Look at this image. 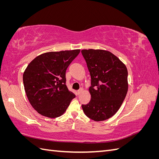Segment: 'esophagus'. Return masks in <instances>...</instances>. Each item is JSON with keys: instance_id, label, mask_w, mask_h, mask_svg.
<instances>
[{"instance_id": "1", "label": "esophagus", "mask_w": 159, "mask_h": 159, "mask_svg": "<svg viewBox=\"0 0 159 159\" xmlns=\"http://www.w3.org/2000/svg\"><path fill=\"white\" fill-rule=\"evenodd\" d=\"M83 90H84V89H83V88H80L79 90H78V95L81 94V93H82Z\"/></svg>"}]
</instances>
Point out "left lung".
I'll list each match as a JSON object with an SVG mask.
<instances>
[{
    "label": "left lung",
    "instance_id": "1",
    "mask_svg": "<svg viewBox=\"0 0 159 159\" xmlns=\"http://www.w3.org/2000/svg\"><path fill=\"white\" fill-rule=\"evenodd\" d=\"M81 54L91 76L88 104L81 105L87 117L95 121L116 113L128 91V71L117 56L102 50H83Z\"/></svg>",
    "mask_w": 159,
    "mask_h": 159
}]
</instances>
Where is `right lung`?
Wrapping results in <instances>:
<instances>
[{"label": "right lung", "mask_w": 159, "mask_h": 159, "mask_svg": "<svg viewBox=\"0 0 159 159\" xmlns=\"http://www.w3.org/2000/svg\"><path fill=\"white\" fill-rule=\"evenodd\" d=\"M80 52L44 53L34 59L24 72L27 98L33 108L43 116H61L75 97L66 86V71Z\"/></svg>", "instance_id": "obj_1"}]
</instances>
